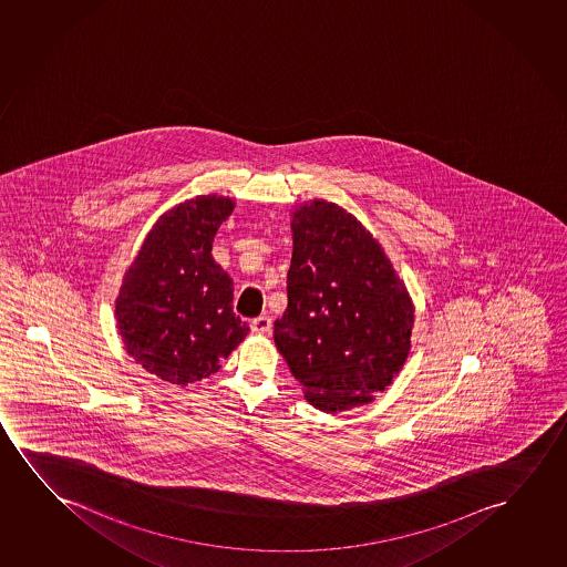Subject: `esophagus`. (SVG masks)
Returning <instances> with one entry per match:
<instances>
[{
  "mask_svg": "<svg viewBox=\"0 0 567 567\" xmlns=\"http://www.w3.org/2000/svg\"><path fill=\"white\" fill-rule=\"evenodd\" d=\"M271 329L272 321L271 318H267V316H259V318L251 321V331H254V333L267 334L271 333Z\"/></svg>",
  "mask_w": 567,
  "mask_h": 567,
  "instance_id": "34e87169",
  "label": "esophagus"
}]
</instances>
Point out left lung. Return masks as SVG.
I'll return each mask as SVG.
<instances>
[{
  "label": "left lung",
  "instance_id": "left-lung-1",
  "mask_svg": "<svg viewBox=\"0 0 567 567\" xmlns=\"http://www.w3.org/2000/svg\"><path fill=\"white\" fill-rule=\"evenodd\" d=\"M292 233L275 344L319 411L370 403L409 357V292L372 234L333 203H306Z\"/></svg>",
  "mask_w": 567,
  "mask_h": 567
}]
</instances>
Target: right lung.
Here are the masks:
<instances>
[{
    "label": "right lung",
    "mask_w": 567,
    "mask_h": 567,
    "mask_svg": "<svg viewBox=\"0 0 567 567\" xmlns=\"http://www.w3.org/2000/svg\"><path fill=\"white\" fill-rule=\"evenodd\" d=\"M233 209L226 197L203 195L168 210L143 241L117 296L125 350L174 385L218 372L248 334V323L233 311V279L210 256Z\"/></svg>",
    "instance_id": "1"
}]
</instances>
